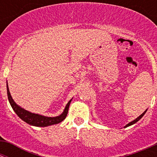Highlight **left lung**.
Returning <instances> with one entry per match:
<instances>
[{"mask_svg":"<svg viewBox=\"0 0 157 157\" xmlns=\"http://www.w3.org/2000/svg\"><path fill=\"white\" fill-rule=\"evenodd\" d=\"M146 112H147V110H146V111H145V112H144V113H143V114H141V115H140V116H139V117H138V118H136V119H135V120H134V121H131V122H130V123H129V124H127V125H126V126H125V127H124V128H127V127H128V126H130V125H132V124H135V123H136V122H137V121H139V120H140V118H142V117H143V116H144V114H145V113H146Z\"/></svg>","mask_w":157,"mask_h":157,"instance_id":"8db88e82","label":"left lung"}]
</instances>
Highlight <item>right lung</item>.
<instances>
[{"instance_id": "right-lung-1", "label": "right lung", "mask_w": 157, "mask_h": 157, "mask_svg": "<svg viewBox=\"0 0 157 157\" xmlns=\"http://www.w3.org/2000/svg\"><path fill=\"white\" fill-rule=\"evenodd\" d=\"M7 96H8L9 102L13 109L14 112H16L17 115L21 118L23 121L26 122L27 124H31L33 126H37V127H46V126L52 125V124H58V123L61 122L64 119H65L66 116L68 112V109L70 106V103H71V100H70L68 103L66 105L65 109H64V112L61 114V115L57 117H45L42 116V115H38V114L31 113V112H28V111L25 110V109L20 108L19 105H17L12 99L10 96V91H9L8 86H7Z\"/></svg>"}]
</instances>
